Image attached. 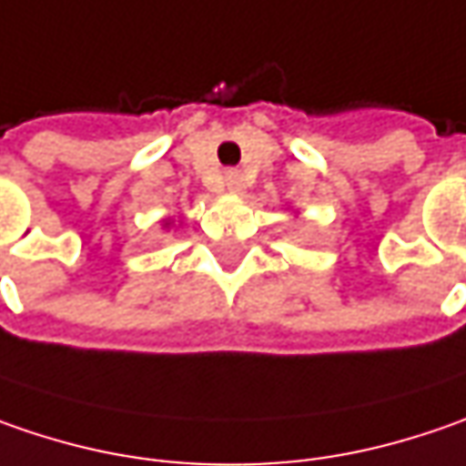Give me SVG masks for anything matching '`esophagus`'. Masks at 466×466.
I'll list each match as a JSON object with an SVG mask.
<instances>
[{
  "instance_id": "obj_1",
  "label": "esophagus",
  "mask_w": 466,
  "mask_h": 466,
  "mask_svg": "<svg viewBox=\"0 0 466 466\" xmlns=\"http://www.w3.org/2000/svg\"><path fill=\"white\" fill-rule=\"evenodd\" d=\"M224 185L232 190V193H239L242 187H245V182H242V174L239 172H227L224 174Z\"/></svg>"
}]
</instances>
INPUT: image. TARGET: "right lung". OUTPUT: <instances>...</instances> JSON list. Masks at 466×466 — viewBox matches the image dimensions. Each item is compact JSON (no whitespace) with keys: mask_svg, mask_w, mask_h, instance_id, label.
Instances as JSON below:
<instances>
[{"mask_svg":"<svg viewBox=\"0 0 466 466\" xmlns=\"http://www.w3.org/2000/svg\"><path fill=\"white\" fill-rule=\"evenodd\" d=\"M164 227H169V221H164Z\"/></svg>","mask_w":466,"mask_h":466,"instance_id":"right-lung-1","label":"right lung"}]
</instances>
